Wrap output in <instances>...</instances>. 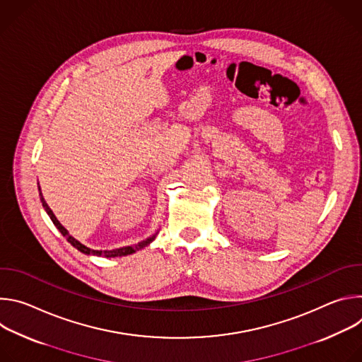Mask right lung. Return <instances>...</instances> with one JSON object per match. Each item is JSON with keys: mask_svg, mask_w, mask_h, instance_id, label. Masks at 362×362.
Segmentation results:
<instances>
[{"mask_svg": "<svg viewBox=\"0 0 362 362\" xmlns=\"http://www.w3.org/2000/svg\"><path fill=\"white\" fill-rule=\"evenodd\" d=\"M40 199H41V203H42V206H44L45 212L48 214L49 219L53 221V223L57 226V229L62 232V235H63V236H66V238H67V240H69V242H70L76 249H78L80 252H83V253H86V255H97V256H106V257L126 256V255L134 253L136 250H139V249H141V247L147 246V245H148L154 238H156V235H153V236H150L148 239H146V240H143V242H140V243H137V245H133V246H124V247H120V249H113V250H94V249H90V247H87V246L81 245L78 240H76L73 236H70V235H69V232L64 229V226H63V225L57 221V218L54 216L53 211H51V209L48 208V204L45 203V200H44V197H42L41 189H40Z\"/></svg>", "mask_w": 362, "mask_h": 362, "instance_id": "right-lung-1", "label": "right lung"}]
</instances>
